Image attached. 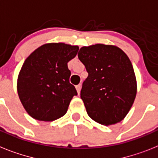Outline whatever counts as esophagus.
<instances>
[{"instance_id": "obj_1", "label": "esophagus", "mask_w": 158, "mask_h": 158, "mask_svg": "<svg viewBox=\"0 0 158 158\" xmlns=\"http://www.w3.org/2000/svg\"><path fill=\"white\" fill-rule=\"evenodd\" d=\"M75 87H76L77 92H78V94L79 95V93H80V90H81V85H80V84H79V85H77Z\"/></svg>"}]
</instances>
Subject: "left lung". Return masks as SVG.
Instances as JSON below:
<instances>
[{"mask_svg":"<svg viewBox=\"0 0 158 158\" xmlns=\"http://www.w3.org/2000/svg\"><path fill=\"white\" fill-rule=\"evenodd\" d=\"M78 57L88 73L80 92L88 116L104 125L121 121L136 95V76L127 54L117 46L95 44L82 47Z\"/></svg>","mask_w":158,"mask_h":158,"instance_id":"obj_1","label":"left lung"}]
</instances>
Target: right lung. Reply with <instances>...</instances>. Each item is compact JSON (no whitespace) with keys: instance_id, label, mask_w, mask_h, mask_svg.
Here are the masks:
<instances>
[{"instance_id":"1","label":"right lung","mask_w":158,"mask_h":158,"mask_svg":"<svg viewBox=\"0 0 158 158\" xmlns=\"http://www.w3.org/2000/svg\"><path fill=\"white\" fill-rule=\"evenodd\" d=\"M79 46L47 43L34 50L22 65L18 78V93L31 117L53 121L67 113L75 86L70 83L67 63L76 56Z\"/></svg>"}]
</instances>
